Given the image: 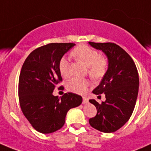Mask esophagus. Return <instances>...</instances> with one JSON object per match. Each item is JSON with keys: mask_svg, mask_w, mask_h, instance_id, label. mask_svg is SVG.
Masks as SVG:
<instances>
[{"mask_svg": "<svg viewBox=\"0 0 151 151\" xmlns=\"http://www.w3.org/2000/svg\"><path fill=\"white\" fill-rule=\"evenodd\" d=\"M88 102V99L87 97L83 96V104H87Z\"/></svg>", "mask_w": 151, "mask_h": 151, "instance_id": "34e87169", "label": "esophagus"}]
</instances>
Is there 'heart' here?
<instances>
[{"label":"heart","mask_w":151,"mask_h":151,"mask_svg":"<svg viewBox=\"0 0 151 151\" xmlns=\"http://www.w3.org/2000/svg\"><path fill=\"white\" fill-rule=\"evenodd\" d=\"M73 57L88 66V74L92 78L100 79L105 75L108 69V60L104 56L100 55L99 51L87 45H80L71 52ZM59 71L63 78L70 76V63L65 58L59 61ZM89 82L86 80L73 78L67 83L68 91L75 93L83 94L86 91Z\"/></svg>","instance_id":"1"}]
</instances>
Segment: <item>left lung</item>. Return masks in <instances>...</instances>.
I'll use <instances>...</instances> for the list:
<instances>
[{
    "instance_id": "left-lung-1",
    "label": "left lung",
    "mask_w": 151,
    "mask_h": 151,
    "mask_svg": "<svg viewBox=\"0 0 151 151\" xmlns=\"http://www.w3.org/2000/svg\"><path fill=\"white\" fill-rule=\"evenodd\" d=\"M91 46L102 50L108 58V69L100 84L93 91L96 95L104 93L106 101L94 99L97 114L89 119L93 128L104 132H116L129 120L134 109L139 91V74L131 56L115 43H95Z\"/></svg>"
}]
</instances>
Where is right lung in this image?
Here are the masks:
<instances>
[{
    "label": "right lung",
    "instance_id": "right-lung-1",
    "mask_svg": "<svg viewBox=\"0 0 151 151\" xmlns=\"http://www.w3.org/2000/svg\"><path fill=\"white\" fill-rule=\"evenodd\" d=\"M74 43H50L36 49L25 59L19 78L18 94L21 109L31 126L42 134L61 129L66 114L81 104V96L66 93L58 98L52 95L62 82L59 61Z\"/></svg>",
    "mask_w": 151,
    "mask_h": 151
}]
</instances>
